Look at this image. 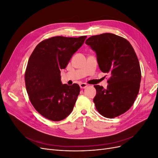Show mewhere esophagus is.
Here are the masks:
<instances>
[{"label":"esophagus","mask_w":158,"mask_h":158,"mask_svg":"<svg viewBox=\"0 0 158 158\" xmlns=\"http://www.w3.org/2000/svg\"><path fill=\"white\" fill-rule=\"evenodd\" d=\"M87 86H88V85L86 84H85V83H81L80 84V88H82V89H84V88H86Z\"/></svg>","instance_id":"34e87169"}]
</instances>
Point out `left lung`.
<instances>
[{"label": "left lung", "mask_w": 158, "mask_h": 158, "mask_svg": "<svg viewBox=\"0 0 158 158\" xmlns=\"http://www.w3.org/2000/svg\"><path fill=\"white\" fill-rule=\"evenodd\" d=\"M85 44L96 53L100 70L110 76L106 88L94 85L95 107L106 118L121 115L131 107L139 92L141 70L136 52L126 39L110 33L90 37Z\"/></svg>", "instance_id": "1"}]
</instances>
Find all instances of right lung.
Here are the masks:
<instances>
[{
	"label": "right lung",
	"mask_w": 158,
	"mask_h": 158,
	"mask_svg": "<svg viewBox=\"0 0 158 158\" xmlns=\"http://www.w3.org/2000/svg\"><path fill=\"white\" fill-rule=\"evenodd\" d=\"M86 37L56 36L44 40L28 60L25 82L30 100L38 113L51 121L63 120L74 108L80 86L62 84L60 69L66 67Z\"/></svg>",
	"instance_id": "1"
}]
</instances>
